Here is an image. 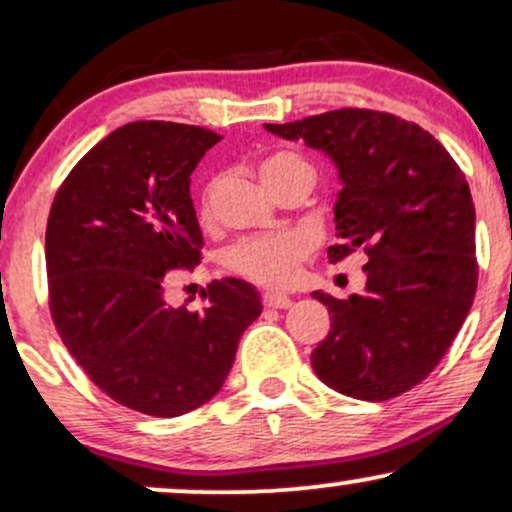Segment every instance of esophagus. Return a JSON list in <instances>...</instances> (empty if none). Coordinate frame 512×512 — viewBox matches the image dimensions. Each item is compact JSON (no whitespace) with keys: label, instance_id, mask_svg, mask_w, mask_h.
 <instances>
[{"label":"esophagus","instance_id":"1","mask_svg":"<svg viewBox=\"0 0 512 512\" xmlns=\"http://www.w3.org/2000/svg\"><path fill=\"white\" fill-rule=\"evenodd\" d=\"M263 306L266 308H289L292 306V296L280 292H266L263 294Z\"/></svg>","mask_w":512,"mask_h":512}]
</instances>
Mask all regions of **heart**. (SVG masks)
I'll return each mask as SVG.
<instances>
[{
	"label": "heart",
	"instance_id": "obj_1",
	"mask_svg": "<svg viewBox=\"0 0 512 512\" xmlns=\"http://www.w3.org/2000/svg\"><path fill=\"white\" fill-rule=\"evenodd\" d=\"M258 173L266 187L275 194L289 182L299 178H313V166L306 156L292 149H277L258 159ZM201 216L208 218V201L204 199ZM308 249L306 239L294 232H282V235H263L249 237L242 242L227 246L223 251V266L244 280L256 282L261 287H285L292 282L299 268L301 258Z\"/></svg>",
	"mask_w": 512,
	"mask_h": 512
}]
</instances>
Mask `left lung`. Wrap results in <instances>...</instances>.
<instances>
[{"mask_svg":"<svg viewBox=\"0 0 512 512\" xmlns=\"http://www.w3.org/2000/svg\"><path fill=\"white\" fill-rule=\"evenodd\" d=\"M266 130L332 156L344 187L327 258H368L363 294L313 292L332 320L311 353L315 375L353 399H394L437 368L475 299V204L463 170L394 113L337 109Z\"/></svg>","mask_w":512,"mask_h":512,"instance_id":"left-lung-1","label":"left lung"}]
</instances>
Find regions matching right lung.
I'll return each instance as SVG.
<instances>
[{
  "label": "right lung",
  "mask_w": 512,
  "mask_h": 512,
  "mask_svg": "<svg viewBox=\"0 0 512 512\" xmlns=\"http://www.w3.org/2000/svg\"><path fill=\"white\" fill-rule=\"evenodd\" d=\"M220 140L199 125H123L75 163L49 211L47 292L61 342L106 396L154 418L213 399L263 311L235 277L206 285L201 311L163 301L166 275L201 263L189 175Z\"/></svg>",
  "instance_id": "right-lung-1"
}]
</instances>
